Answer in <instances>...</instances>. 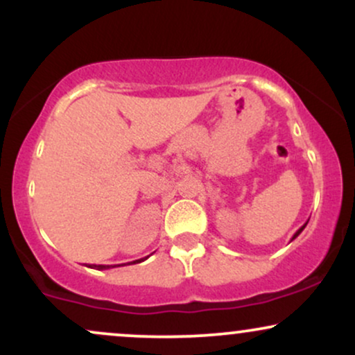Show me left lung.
Masks as SVG:
<instances>
[{
  "label": "left lung",
  "mask_w": 355,
  "mask_h": 355,
  "mask_svg": "<svg viewBox=\"0 0 355 355\" xmlns=\"http://www.w3.org/2000/svg\"><path fill=\"white\" fill-rule=\"evenodd\" d=\"M305 225H307V222H305V223H304V225H302V227H300V229H299V230H297V232H295V234H294V237H292V240H294V239H295V237H299V234H300V232H302V230H304V229H305Z\"/></svg>",
  "instance_id": "1"
}]
</instances>
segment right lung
Masks as SVG:
<instances>
[{"label":"right lung","instance_id":"right-lung-1","mask_svg":"<svg viewBox=\"0 0 355 355\" xmlns=\"http://www.w3.org/2000/svg\"><path fill=\"white\" fill-rule=\"evenodd\" d=\"M144 260V259H141ZM137 262H140V260H137ZM89 268H96V270H107V268H112V267H116V266H95V263H92V266H88ZM120 267V266H118Z\"/></svg>","mask_w":355,"mask_h":355}]
</instances>
